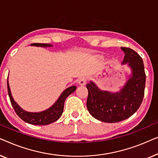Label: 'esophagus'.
I'll return each instance as SVG.
<instances>
[{
    "label": "esophagus",
    "mask_w": 158,
    "mask_h": 158,
    "mask_svg": "<svg viewBox=\"0 0 158 158\" xmlns=\"http://www.w3.org/2000/svg\"><path fill=\"white\" fill-rule=\"evenodd\" d=\"M86 83V79L85 77H81V78H79L78 80V84L80 86H84L85 85Z\"/></svg>",
    "instance_id": "1"
}]
</instances>
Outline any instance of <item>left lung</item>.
Segmentation results:
<instances>
[{"mask_svg":"<svg viewBox=\"0 0 158 158\" xmlns=\"http://www.w3.org/2000/svg\"><path fill=\"white\" fill-rule=\"evenodd\" d=\"M124 53L123 64H127L131 74L120 90L117 92L101 90L90 81L86 84V106L95 119L104 123H114L124 120L138 110L145 93L146 75L143 61L130 48L121 47Z\"/></svg>","mask_w":158,"mask_h":158,"instance_id":"left-lung-1","label":"left lung"}]
</instances>
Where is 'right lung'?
<instances>
[{"label": "right lung", "mask_w": 158, "mask_h": 158, "mask_svg": "<svg viewBox=\"0 0 158 158\" xmlns=\"http://www.w3.org/2000/svg\"><path fill=\"white\" fill-rule=\"evenodd\" d=\"M31 46H41V47H51L52 44H32ZM8 92L13 108L14 109L18 116L26 123L34 124V125H46L56 121L61 117L64 111V102L69 95L72 94L76 90V86H72L68 87L61 93L59 99L53 105L47 110L40 112H30L23 110L13 99L11 92H10L8 79L7 80Z\"/></svg>", "instance_id": "obj_1"}]
</instances>
